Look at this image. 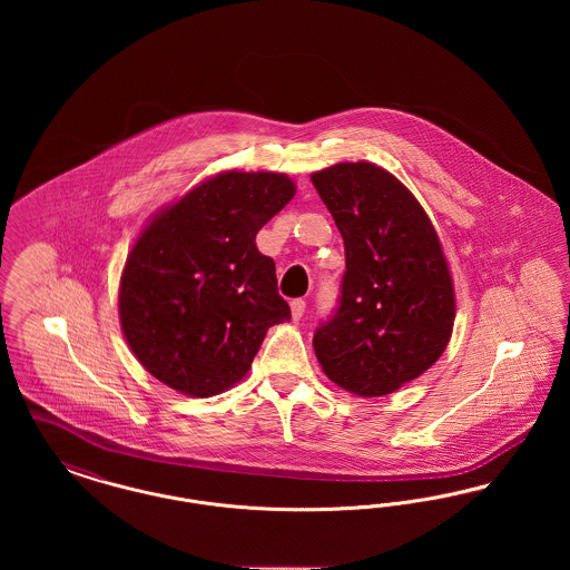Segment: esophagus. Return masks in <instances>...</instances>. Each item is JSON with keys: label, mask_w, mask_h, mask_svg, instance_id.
Wrapping results in <instances>:
<instances>
[{"label": "esophagus", "mask_w": 570, "mask_h": 570, "mask_svg": "<svg viewBox=\"0 0 570 570\" xmlns=\"http://www.w3.org/2000/svg\"><path fill=\"white\" fill-rule=\"evenodd\" d=\"M291 312H293V318L301 321L303 318V312H305V301L303 298H293L291 301Z\"/></svg>", "instance_id": "obj_1"}]
</instances>
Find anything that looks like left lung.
Segmentation results:
<instances>
[{"instance_id":"left-lung-1","label":"left lung","mask_w":570,"mask_h":570,"mask_svg":"<svg viewBox=\"0 0 570 570\" xmlns=\"http://www.w3.org/2000/svg\"><path fill=\"white\" fill-rule=\"evenodd\" d=\"M312 184L346 249L337 305L316 328L314 351L342 389L393 393L451 340L455 293L442 245L419 200L376 164H335Z\"/></svg>"}]
</instances>
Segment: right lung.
I'll return each mask as SVG.
<instances>
[{
  "label": "right lung",
  "instance_id": "obj_1",
  "mask_svg": "<svg viewBox=\"0 0 570 570\" xmlns=\"http://www.w3.org/2000/svg\"><path fill=\"white\" fill-rule=\"evenodd\" d=\"M295 196L277 173L228 170L142 230L121 275L119 318L142 367L191 397L244 379L267 328L291 321L256 233Z\"/></svg>",
  "mask_w": 570,
  "mask_h": 570
}]
</instances>
